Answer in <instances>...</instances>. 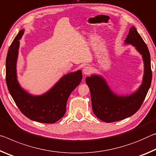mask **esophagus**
Returning a JSON list of instances; mask_svg holds the SVG:
<instances>
[{
  "label": "esophagus",
  "mask_w": 156,
  "mask_h": 156,
  "mask_svg": "<svg viewBox=\"0 0 156 156\" xmlns=\"http://www.w3.org/2000/svg\"><path fill=\"white\" fill-rule=\"evenodd\" d=\"M91 68L89 66H85L83 68V74L85 75H88L91 73Z\"/></svg>",
  "instance_id": "34e87169"
}]
</instances>
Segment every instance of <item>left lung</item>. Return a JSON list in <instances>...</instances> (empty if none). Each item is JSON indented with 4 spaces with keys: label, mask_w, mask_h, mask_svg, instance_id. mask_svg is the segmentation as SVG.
I'll return each instance as SVG.
<instances>
[{
    "label": "left lung",
    "mask_w": 156,
    "mask_h": 156,
    "mask_svg": "<svg viewBox=\"0 0 156 156\" xmlns=\"http://www.w3.org/2000/svg\"><path fill=\"white\" fill-rule=\"evenodd\" d=\"M131 45L142 55L144 62V75L141 85L129 95H119L111 90L103 76L91 75L86 78L90 88L93 111L101 120L110 123L132 116L138 111L149 91L152 80L151 57L149 49L136 27L130 28L124 41Z\"/></svg>",
    "instance_id": "obj_1"
}]
</instances>
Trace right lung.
Masks as SVG:
<instances>
[{"instance_id": "obj_1", "label": "right lung", "mask_w": 156, "mask_h": 156, "mask_svg": "<svg viewBox=\"0 0 156 156\" xmlns=\"http://www.w3.org/2000/svg\"><path fill=\"white\" fill-rule=\"evenodd\" d=\"M20 30L9 48L6 58V83L10 95L24 115L33 121L52 124L62 118L71 93L81 83V70L63 75L46 93L33 95L23 88L17 80L16 63L19 40L24 34Z\"/></svg>"}]
</instances>
